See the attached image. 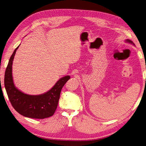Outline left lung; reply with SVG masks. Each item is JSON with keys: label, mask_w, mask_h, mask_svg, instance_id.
<instances>
[{"label": "left lung", "mask_w": 146, "mask_h": 146, "mask_svg": "<svg viewBox=\"0 0 146 146\" xmlns=\"http://www.w3.org/2000/svg\"><path fill=\"white\" fill-rule=\"evenodd\" d=\"M125 41H126V42H127V43H131V44H133L134 45V44L133 43V41H132L130 40H129V39H127V40H125Z\"/></svg>", "instance_id": "1"}]
</instances>
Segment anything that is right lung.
Masks as SVG:
<instances>
[{"instance_id":"obj_1","label":"right lung","mask_w":146,"mask_h":146,"mask_svg":"<svg viewBox=\"0 0 146 146\" xmlns=\"http://www.w3.org/2000/svg\"><path fill=\"white\" fill-rule=\"evenodd\" d=\"M19 45L11 56L5 74V87L9 101L17 112L24 116L34 119L52 116L58 107L61 90L70 76L60 78L50 90L43 94L29 95L21 92L15 86L12 77V63Z\"/></svg>"}]
</instances>
